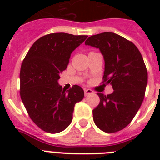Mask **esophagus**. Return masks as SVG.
<instances>
[{
  "label": "esophagus",
  "mask_w": 160,
  "mask_h": 160,
  "mask_svg": "<svg viewBox=\"0 0 160 160\" xmlns=\"http://www.w3.org/2000/svg\"><path fill=\"white\" fill-rule=\"evenodd\" d=\"M93 93H94V91H93L92 90H90V89H85V96H87V95H91V94H93Z\"/></svg>",
  "instance_id": "obj_1"
}]
</instances>
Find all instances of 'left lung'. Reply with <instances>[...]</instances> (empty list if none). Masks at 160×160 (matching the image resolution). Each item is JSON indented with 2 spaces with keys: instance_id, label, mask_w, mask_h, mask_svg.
<instances>
[{
  "instance_id": "left-lung-1",
  "label": "left lung",
  "mask_w": 160,
  "mask_h": 160,
  "mask_svg": "<svg viewBox=\"0 0 160 160\" xmlns=\"http://www.w3.org/2000/svg\"><path fill=\"white\" fill-rule=\"evenodd\" d=\"M86 46L100 49L105 60L103 82L110 84L113 93H97L100 104L93 109L96 126L115 133L128 125L141 106L148 82L143 57L131 41L112 32L91 36Z\"/></svg>"
}]
</instances>
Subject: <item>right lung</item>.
Segmentation results:
<instances>
[{
    "mask_svg": "<svg viewBox=\"0 0 160 160\" xmlns=\"http://www.w3.org/2000/svg\"><path fill=\"white\" fill-rule=\"evenodd\" d=\"M87 36L52 33L38 39L26 54L20 73V94L29 116L42 130L63 131L72 121L74 107L84 90L74 85L65 91L58 84L70 55Z\"/></svg>",
    "mask_w": 160,
    "mask_h": 160,
    "instance_id": "1",
    "label": "right lung"
}]
</instances>
